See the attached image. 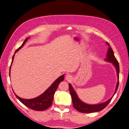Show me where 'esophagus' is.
<instances>
[{
	"instance_id": "esophagus-1",
	"label": "esophagus",
	"mask_w": 129,
	"mask_h": 129,
	"mask_svg": "<svg viewBox=\"0 0 129 129\" xmlns=\"http://www.w3.org/2000/svg\"><path fill=\"white\" fill-rule=\"evenodd\" d=\"M72 76H71L70 75H66V76H65L66 80L68 81L71 80H72Z\"/></svg>"
}]
</instances>
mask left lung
I'll return each instance as SVG.
<instances>
[{
  "label": "left lung",
  "mask_w": 129,
  "mask_h": 129,
  "mask_svg": "<svg viewBox=\"0 0 129 129\" xmlns=\"http://www.w3.org/2000/svg\"><path fill=\"white\" fill-rule=\"evenodd\" d=\"M107 45L108 46V48L106 58L105 59V60L107 61V62H111L112 64L113 65L114 67L115 68V70L117 71V75L118 77V82L116 85V88L114 91V93L110 99L106 101H105L103 103H100L98 104H95V105H90L85 103V102L81 101L80 98H78L77 93H76L74 89L72 87V85L69 83V90H70V93L71 94V96L72 98V104H73L74 107L76 109V110L82 112V113H93V112H99L101 110H103L107 106L108 104L110 103V101H111L112 98L113 97L114 94L116 93L117 90L118 89V85H119V63L117 60V59L115 58L114 52L113 49L111 48L110 44L108 42H106Z\"/></svg>",
  "instance_id": "1"
}]
</instances>
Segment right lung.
Returning <instances> with one entry per match:
<instances>
[{"label": "right lung", "instance_id": "add662e5", "mask_svg": "<svg viewBox=\"0 0 129 129\" xmlns=\"http://www.w3.org/2000/svg\"><path fill=\"white\" fill-rule=\"evenodd\" d=\"M28 39L29 38H27L25 39V40L23 42V43L22 44V45L15 51V54L24 45L25 43L28 40ZM15 54L12 57V62L10 65V72H9L10 76L11 68V65L13 62V61H14ZM64 76H65L64 75H62V76H61L59 77L57 80H56L51 85V86L49 87V88L44 92V93H43L41 95H39V96L38 97L31 99H23L17 96V95H16L14 92L15 96L23 104H24L28 108L32 109L33 110L38 111H44L46 110V109L49 108L51 106L53 100V97H54L55 91H56V90H57L59 83H60V82H62V81H64Z\"/></svg>", "mask_w": 129, "mask_h": 129}]
</instances>
